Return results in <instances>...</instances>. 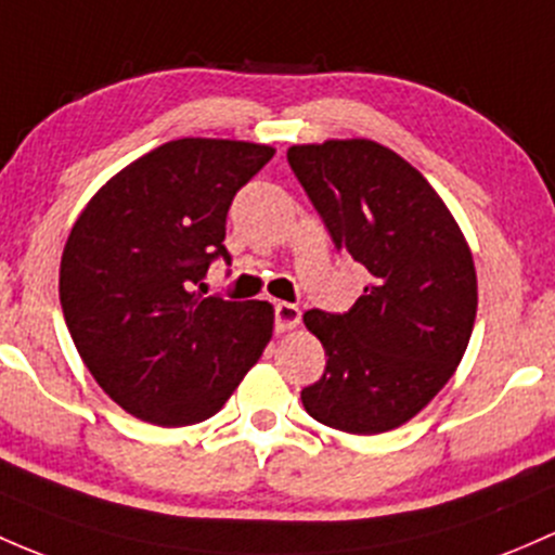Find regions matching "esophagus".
<instances>
[{"label": "esophagus", "mask_w": 555, "mask_h": 555, "mask_svg": "<svg viewBox=\"0 0 555 555\" xmlns=\"http://www.w3.org/2000/svg\"><path fill=\"white\" fill-rule=\"evenodd\" d=\"M273 322H276L279 332H287L300 324V308L295 302H276L273 306Z\"/></svg>", "instance_id": "1"}]
</instances>
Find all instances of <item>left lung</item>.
<instances>
[{
    "mask_svg": "<svg viewBox=\"0 0 555 555\" xmlns=\"http://www.w3.org/2000/svg\"><path fill=\"white\" fill-rule=\"evenodd\" d=\"M287 162L335 247L370 273L351 311L302 317L326 353L302 406L330 428L383 434L457 370L476 322L474 258L428 180L375 140L293 145Z\"/></svg>",
    "mask_w": 555,
    "mask_h": 555,
    "instance_id": "1",
    "label": "left lung"
}]
</instances>
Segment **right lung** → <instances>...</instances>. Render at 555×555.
Here are the masks:
<instances>
[{
	"instance_id": "right-lung-1",
	"label": "right lung",
	"mask_w": 555,
	"mask_h": 555,
	"mask_svg": "<svg viewBox=\"0 0 555 555\" xmlns=\"http://www.w3.org/2000/svg\"><path fill=\"white\" fill-rule=\"evenodd\" d=\"M271 145L183 138L108 180L74 223L61 260V306L98 385L145 423L212 417L271 340L273 308L204 287L231 262L225 218Z\"/></svg>"
}]
</instances>
